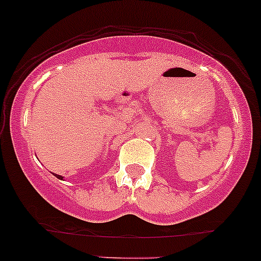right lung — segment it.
I'll use <instances>...</instances> for the list:
<instances>
[{"label": "right lung", "instance_id": "add662e5", "mask_svg": "<svg viewBox=\"0 0 261 261\" xmlns=\"http://www.w3.org/2000/svg\"><path fill=\"white\" fill-rule=\"evenodd\" d=\"M53 174H54V176H56L57 178H58V179H62V181H63V178H64V177H63V176H59V174H56V173H53Z\"/></svg>", "mask_w": 261, "mask_h": 261}]
</instances>
